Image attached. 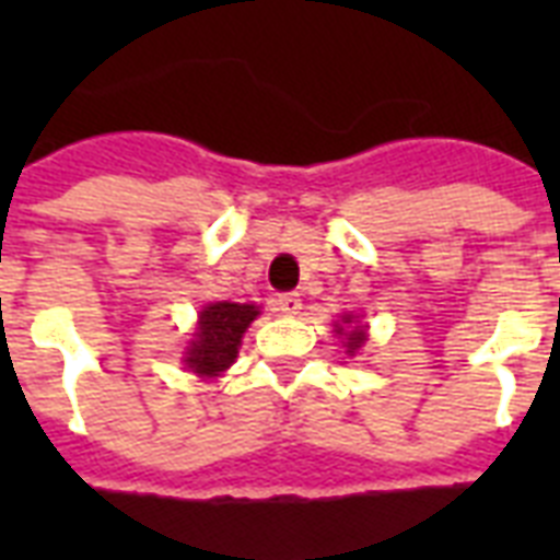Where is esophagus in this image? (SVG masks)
Listing matches in <instances>:
<instances>
[{
  "label": "esophagus",
  "instance_id": "obj_1",
  "mask_svg": "<svg viewBox=\"0 0 560 560\" xmlns=\"http://www.w3.org/2000/svg\"><path fill=\"white\" fill-rule=\"evenodd\" d=\"M276 311L284 316H296L302 311V299H299V293H281L276 299Z\"/></svg>",
  "mask_w": 560,
  "mask_h": 560
}]
</instances>
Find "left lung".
I'll use <instances>...</instances> for the list:
<instances>
[{
  "instance_id": "8db88e82",
  "label": "left lung",
  "mask_w": 560,
  "mask_h": 560,
  "mask_svg": "<svg viewBox=\"0 0 560 560\" xmlns=\"http://www.w3.org/2000/svg\"><path fill=\"white\" fill-rule=\"evenodd\" d=\"M346 323H351V316H346ZM337 334H342V325H337ZM346 340H349V351L354 354V351L366 342V331H363V328H354V331L346 334Z\"/></svg>"
}]
</instances>
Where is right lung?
I'll use <instances>...</instances> for the list:
<instances>
[{"label":"right lung","mask_w":560,"mask_h":560,"mask_svg":"<svg viewBox=\"0 0 560 560\" xmlns=\"http://www.w3.org/2000/svg\"><path fill=\"white\" fill-rule=\"evenodd\" d=\"M258 307L237 305V302H214L206 305L200 314V325L194 334L191 349H188V369L197 374H218L232 366L237 358L241 337L249 328Z\"/></svg>","instance_id":"right-lung-1"}]
</instances>
